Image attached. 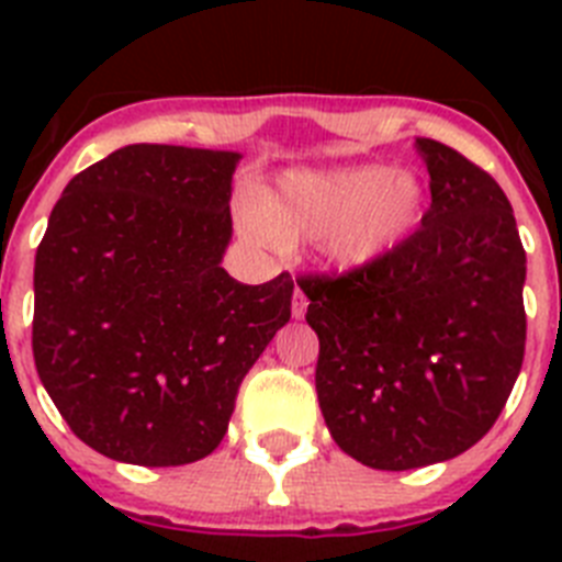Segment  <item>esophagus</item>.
<instances>
[{
  "mask_svg": "<svg viewBox=\"0 0 562 562\" xmlns=\"http://www.w3.org/2000/svg\"><path fill=\"white\" fill-rule=\"evenodd\" d=\"M306 304H310V301H306L304 290L295 284V295H292V317H295V321H301V317L306 315Z\"/></svg>",
  "mask_w": 562,
  "mask_h": 562,
  "instance_id": "1",
  "label": "esophagus"
}]
</instances>
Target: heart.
<instances>
[{"label":"heart","instance_id":"obj_1","mask_svg":"<svg viewBox=\"0 0 562 562\" xmlns=\"http://www.w3.org/2000/svg\"><path fill=\"white\" fill-rule=\"evenodd\" d=\"M428 213V186L408 168L376 162L295 168L241 211V227L261 247L312 241L321 265L340 276L394 256Z\"/></svg>","mask_w":562,"mask_h":562}]
</instances>
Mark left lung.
<instances>
[{
    "label": "left lung",
    "mask_w": 562,
    "mask_h": 562,
    "mask_svg": "<svg viewBox=\"0 0 562 562\" xmlns=\"http://www.w3.org/2000/svg\"><path fill=\"white\" fill-rule=\"evenodd\" d=\"M430 173L422 227L385 261L301 278L321 340L315 389L342 453L414 470L470 450L504 411L526 346V252L498 182L414 143Z\"/></svg>",
    "instance_id": "8db88e82"
}]
</instances>
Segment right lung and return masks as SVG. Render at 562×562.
Returning a JSON list of instances; mask_svg holds the SVG:
<instances>
[{"label":"right lung","instance_id":"right-lung-1","mask_svg":"<svg viewBox=\"0 0 562 562\" xmlns=\"http://www.w3.org/2000/svg\"><path fill=\"white\" fill-rule=\"evenodd\" d=\"M241 154L134 143L76 173L33 270V357L98 453L177 467L220 448L236 391L286 326L292 278L222 267Z\"/></svg>","mask_w":562,"mask_h":562}]
</instances>
